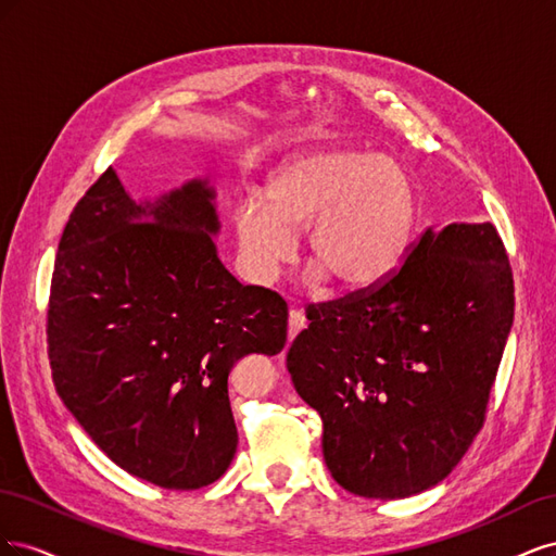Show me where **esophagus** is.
Segmentation results:
<instances>
[{"label":"esophagus","mask_w":556,"mask_h":556,"mask_svg":"<svg viewBox=\"0 0 556 556\" xmlns=\"http://www.w3.org/2000/svg\"><path fill=\"white\" fill-rule=\"evenodd\" d=\"M306 327V317L301 315L296 308H292L290 311V323H288V336H290V341H294L296 339V333Z\"/></svg>","instance_id":"34e87169"}]
</instances>
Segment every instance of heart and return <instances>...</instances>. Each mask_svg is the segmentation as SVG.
<instances>
[{"label":"heart","mask_w":556,"mask_h":556,"mask_svg":"<svg viewBox=\"0 0 556 556\" xmlns=\"http://www.w3.org/2000/svg\"><path fill=\"white\" fill-rule=\"evenodd\" d=\"M417 223V190L392 157L355 146H315L268 174L262 201L233 211L245 276L274 285L306 232L313 288L333 278L348 292L376 288L406 257Z\"/></svg>","instance_id":"obj_1"}]
</instances>
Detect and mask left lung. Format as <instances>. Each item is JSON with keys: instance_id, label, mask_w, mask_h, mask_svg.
I'll use <instances>...</instances> for the list:
<instances>
[{"instance_id": "obj_1", "label": "left lung", "mask_w": 556, "mask_h": 556, "mask_svg": "<svg viewBox=\"0 0 556 556\" xmlns=\"http://www.w3.org/2000/svg\"><path fill=\"white\" fill-rule=\"evenodd\" d=\"M513 315L492 223L429 227L378 288L313 306L288 368L333 480L382 501L445 480L484 422Z\"/></svg>"}]
</instances>
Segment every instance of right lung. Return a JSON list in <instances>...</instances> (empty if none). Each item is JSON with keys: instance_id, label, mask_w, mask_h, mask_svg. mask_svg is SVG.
Returning <instances> with one entry per match:
<instances>
[{"instance_id": "obj_1", "label": "right lung", "mask_w": 556, "mask_h": 556, "mask_svg": "<svg viewBox=\"0 0 556 556\" xmlns=\"http://www.w3.org/2000/svg\"><path fill=\"white\" fill-rule=\"evenodd\" d=\"M208 176L134 199L113 169L58 245L48 357L64 406L111 462L164 490H199L237 454L229 374L278 355L288 306L217 257Z\"/></svg>"}]
</instances>
